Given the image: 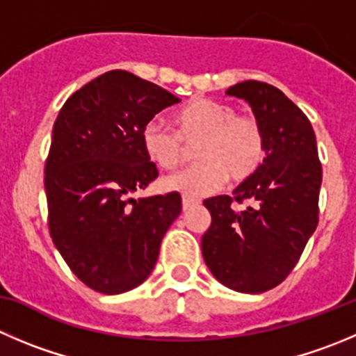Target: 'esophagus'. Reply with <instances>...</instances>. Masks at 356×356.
<instances>
[{"mask_svg": "<svg viewBox=\"0 0 356 356\" xmlns=\"http://www.w3.org/2000/svg\"><path fill=\"white\" fill-rule=\"evenodd\" d=\"M199 201L197 199H191L187 197V195H184V199H181V206H184V209L187 211V209H191L192 206H197Z\"/></svg>", "mask_w": 356, "mask_h": 356, "instance_id": "34e87169", "label": "esophagus"}]
</instances>
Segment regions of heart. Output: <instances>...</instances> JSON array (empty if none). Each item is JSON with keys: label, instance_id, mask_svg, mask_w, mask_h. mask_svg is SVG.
Listing matches in <instances>:
<instances>
[{"label": "heart", "instance_id": "heart-1", "mask_svg": "<svg viewBox=\"0 0 356 356\" xmlns=\"http://www.w3.org/2000/svg\"><path fill=\"white\" fill-rule=\"evenodd\" d=\"M175 131L161 120L145 125L141 141L148 159L162 169H176L187 148L195 145L194 165L164 178L168 191L191 197L208 194L225 181H241L259 169L266 157V136L253 115L236 113L232 104L194 97L172 115Z\"/></svg>", "mask_w": 356, "mask_h": 356}]
</instances>
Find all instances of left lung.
<instances>
[{
  "mask_svg": "<svg viewBox=\"0 0 356 356\" xmlns=\"http://www.w3.org/2000/svg\"><path fill=\"white\" fill-rule=\"evenodd\" d=\"M245 99L266 136V159L231 195L204 201L211 225L202 257L222 285L243 293L274 289L296 267L318 225L321 162L313 125L269 83L246 80L227 90ZM248 200L245 210L234 202Z\"/></svg>",
  "mask_w": 356,
  "mask_h": 356,
  "instance_id": "left-lung-1",
  "label": "left lung"
}]
</instances>
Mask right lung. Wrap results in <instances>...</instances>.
Wrapping results in <instances>:
<instances>
[{
	"mask_svg": "<svg viewBox=\"0 0 356 356\" xmlns=\"http://www.w3.org/2000/svg\"><path fill=\"white\" fill-rule=\"evenodd\" d=\"M176 103L162 87L113 70L71 94L57 115L45 162L50 236L96 292L141 285L181 213L178 192L133 199L159 176L141 141L145 125Z\"/></svg>",
	"mask_w": 356,
	"mask_h": 356,
	"instance_id": "right-lung-1",
	"label": "right lung"
}]
</instances>
